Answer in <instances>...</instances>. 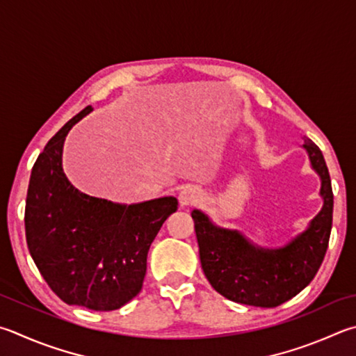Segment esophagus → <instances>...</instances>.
Listing matches in <instances>:
<instances>
[{
	"label": "esophagus",
	"instance_id": "obj_1",
	"mask_svg": "<svg viewBox=\"0 0 356 356\" xmlns=\"http://www.w3.org/2000/svg\"><path fill=\"white\" fill-rule=\"evenodd\" d=\"M200 199H202L200 191L196 190V188H193V186H186V188L180 191V195H179V202L182 207L195 205V204L200 202Z\"/></svg>",
	"mask_w": 356,
	"mask_h": 356
}]
</instances>
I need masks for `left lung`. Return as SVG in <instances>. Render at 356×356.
I'll return each mask as SVG.
<instances>
[{
	"label": "left lung",
	"mask_w": 356,
	"mask_h": 356,
	"mask_svg": "<svg viewBox=\"0 0 356 356\" xmlns=\"http://www.w3.org/2000/svg\"><path fill=\"white\" fill-rule=\"evenodd\" d=\"M303 147L321 176L324 207L308 230L285 248L258 249L238 232L213 225L199 210L191 213L204 274L229 300L261 308L279 307L299 294L324 261L333 221L332 180L319 147L309 138Z\"/></svg>",
	"instance_id": "8db88e82"
}]
</instances>
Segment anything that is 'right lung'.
<instances>
[{"instance_id": "add662e5", "label": "right lung", "mask_w": 356, "mask_h": 356, "mask_svg": "<svg viewBox=\"0 0 356 356\" xmlns=\"http://www.w3.org/2000/svg\"><path fill=\"white\" fill-rule=\"evenodd\" d=\"M88 112L92 106L73 116L32 166L26 243L57 297L68 305L113 312L140 293L151 243L177 210V199L120 205L74 188L62 170V147L70 129Z\"/></svg>"}]
</instances>
